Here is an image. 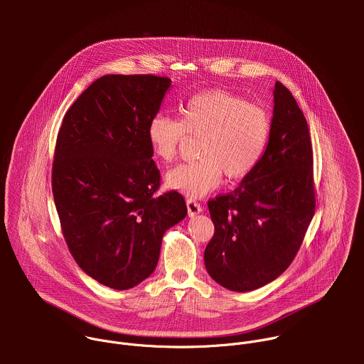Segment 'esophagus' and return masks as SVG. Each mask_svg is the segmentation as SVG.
<instances>
[{"label":"esophagus","instance_id":"obj_1","mask_svg":"<svg viewBox=\"0 0 364 364\" xmlns=\"http://www.w3.org/2000/svg\"><path fill=\"white\" fill-rule=\"evenodd\" d=\"M186 204H187L188 216H196V215H198V213L201 212V205H200L198 201H196V200H193V198H187Z\"/></svg>","mask_w":364,"mask_h":364}]
</instances>
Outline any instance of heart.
<instances>
[{
  "label": "heart",
  "mask_w": 364,
  "mask_h": 364,
  "mask_svg": "<svg viewBox=\"0 0 364 364\" xmlns=\"http://www.w3.org/2000/svg\"><path fill=\"white\" fill-rule=\"evenodd\" d=\"M272 134L271 112L246 97L222 90L191 96L180 119L157 114L146 129L155 157L173 163L187 135L198 138V160L176 167L167 186L188 197H201L219 187L223 174L230 181L247 177L262 161Z\"/></svg>",
  "instance_id": "obj_1"
}]
</instances>
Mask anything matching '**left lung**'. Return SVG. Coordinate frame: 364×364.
Wrapping results in <instances>:
<instances>
[{"mask_svg":"<svg viewBox=\"0 0 364 364\" xmlns=\"http://www.w3.org/2000/svg\"><path fill=\"white\" fill-rule=\"evenodd\" d=\"M274 99L262 161L233 191L207 203L215 235L204 250L205 269L230 291L247 292L277 279L292 264L316 213L306 119L279 82Z\"/></svg>","mask_w":364,"mask_h":364,"instance_id":"8db88e82","label":"left lung"}]
</instances>
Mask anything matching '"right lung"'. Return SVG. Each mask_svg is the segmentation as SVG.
Instances as JSON below:
<instances>
[{
  "instance_id": "1",
  "label": "right lung",
  "mask_w": 364,
  "mask_h": 364,
  "mask_svg": "<svg viewBox=\"0 0 364 364\" xmlns=\"http://www.w3.org/2000/svg\"><path fill=\"white\" fill-rule=\"evenodd\" d=\"M170 85L155 75L103 76L58 134L51 188L63 237L76 264L114 289L154 272L163 235L187 215L178 191L155 196L161 174L146 135Z\"/></svg>"
}]
</instances>
